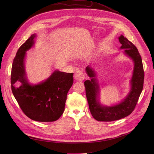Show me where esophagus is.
I'll return each instance as SVG.
<instances>
[{"label":"esophagus","instance_id":"esophagus-1","mask_svg":"<svg viewBox=\"0 0 154 154\" xmlns=\"http://www.w3.org/2000/svg\"><path fill=\"white\" fill-rule=\"evenodd\" d=\"M74 77L76 80L78 81H83L85 79V75L83 74V73L80 71H77L74 75Z\"/></svg>","mask_w":154,"mask_h":154}]
</instances>
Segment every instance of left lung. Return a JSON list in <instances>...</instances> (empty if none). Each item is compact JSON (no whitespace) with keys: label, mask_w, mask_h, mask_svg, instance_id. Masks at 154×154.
Masks as SVG:
<instances>
[{"label":"left lung","mask_w":154,"mask_h":154,"mask_svg":"<svg viewBox=\"0 0 154 154\" xmlns=\"http://www.w3.org/2000/svg\"><path fill=\"white\" fill-rule=\"evenodd\" d=\"M119 41L122 45L120 49H124V54L131 59L134 65L130 91L121 102L112 106L102 105L99 100L100 89L96 73L91 66H87L85 69L91 78L90 80L84 82L86 98L93 117L98 121H113L128 116L134 111L143 88V66L137 48L122 35L119 37Z\"/></svg>","instance_id":"1"}]
</instances>
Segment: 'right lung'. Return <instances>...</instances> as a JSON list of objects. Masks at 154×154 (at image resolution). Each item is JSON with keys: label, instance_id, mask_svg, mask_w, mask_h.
Here are the masks:
<instances>
[{"label": "right lung", "instance_id": "1", "mask_svg": "<svg viewBox=\"0 0 154 154\" xmlns=\"http://www.w3.org/2000/svg\"><path fill=\"white\" fill-rule=\"evenodd\" d=\"M33 34L18 49L14 58L11 85L13 94L24 114L32 120L52 122L64 110L67 94L73 84V73L55 70L45 80L29 83L25 68L26 52L35 45Z\"/></svg>", "mask_w": 154, "mask_h": 154}]
</instances>
